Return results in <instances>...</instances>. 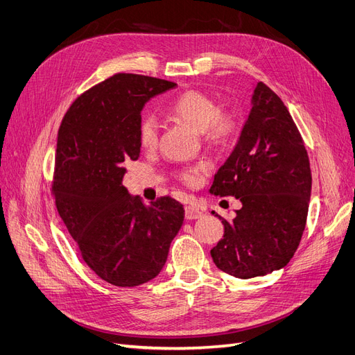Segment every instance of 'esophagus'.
Returning <instances> with one entry per match:
<instances>
[{
	"label": "esophagus",
	"mask_w": 355,
	"mask_h": 355,
	"mask_svg": "<svg viewBox=\"0 0 355 355\" xmlns=\"http://www.w3.org/2000/svg\"><path fill=\"white\" fill-rule=\"evenodd\" d=\"M185 217H187V220H196V218L202 217V211L193 205H189L185 208Z\"/></svg>",
	"instance_id": "1"
}]
</instances>
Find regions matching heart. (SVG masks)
<instances>
[{"instance_id":"b5f03b06","label":"heart","mask_w":355,"mask_h":355,"mask_svg":"<svg viewBox=\"0 0 355 355\" xmlns=\"http://www.w3.org/2000/svg\"><path fill=\"white\" fill-rule=\"evenodd\" d=\"M167 113L170 116L192 126L193 130L201 131L208 141L217 144L227 143L234 135L237 128L232 112L218 109L217 103L211 97L200 92L191 90L179 94L167 106ZM138 141L139 146L147 150L157 146L159 125L153 116H146L138 123ZM205 167V164H201L200 167L183 170L180 178L188 185H195Z\"/></svg>"}]
</instances>
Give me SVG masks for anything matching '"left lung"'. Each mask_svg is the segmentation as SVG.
<instances>
[{
  "mask_svg": "<svg viewBox=\"0 0 355 355\" xmlns=\"http://www.w3.org/2000/svg\"><path fill=\"white\" fill-rule=\"evenodd\" d=\"M311 172L303 138L287 106L262 81L230 157L218 168L211 193L242 202L211 257L236 278L284 268L302 240L309 211Z\"/></svg>",
  "mask_w": 355,
  "mask_h": 355,
  "instance_id": "1",
  "label": "left lung"
}]
</instances>
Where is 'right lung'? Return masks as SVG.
I'll list each match as a JSON object with an SVG mask.
<instances>
[{"label":"right lung","mask_w":355,"mask_h":355,"mask_svg":"<svg viewBox=\"0 0 355 355\" xmlns=\"http://www.w3.org/2000/svg\"><path fill=\"white\" fill-rule=\"evenodd\" d=\"M176 86L119 73L69 106L56 141L52 193L56 209L92 271L116 287L157 277L185 217L162 196L146 205L122 185L126 163L138 160V123L151 97Z\"/></svg>","instance_id":"right-lung-1"}]
</instances>
